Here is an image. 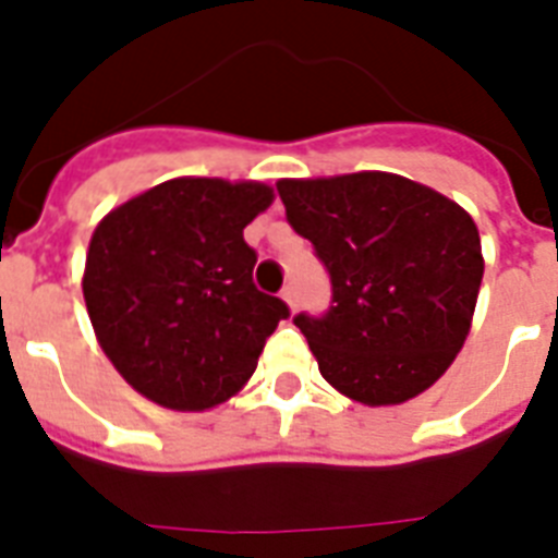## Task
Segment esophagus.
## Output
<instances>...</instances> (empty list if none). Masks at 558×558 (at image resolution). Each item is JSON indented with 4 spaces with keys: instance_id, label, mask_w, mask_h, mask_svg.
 <instances>
[{
    "instance_id": "1",
    "label": "esophagus",
    "mask_w": 558,
    "mask_h": 558,
    "mask_svg": "<svg viewBox=\"0 0 558 558\" xmlns=\"http://www.w3.org/2000/svg\"><path fill=\"white\" fill-rule=\"evenodd\" d=\"M280 298H283V301H287L289 310L295 313V310H298V292H295V287H287V289H283V292H280Z\"/></svg>"
}]
</instances>
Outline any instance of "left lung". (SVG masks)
Here are the masks:
<instances>
[{
	"instance_id": "obj_1",
	"label": "left lung",
	"mask_w": 558,
	"mask_h": 558,
	"mask_svg": "<svg viewBox=\"0 0 558 558\" xmlns=\"http://www.w3.org/2000/svg\"><path fill=\"white\" fill-rule=\"evenodd\" d=\"M278 193L330 271V313L295 318L324 379L371 408L432 388L472 330L484 278L475 219L381 170L280 179Z\"/></svg>"
}]
</instances>
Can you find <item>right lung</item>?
I'll use <instances>...</instances> for the list:
<instances>
[{"mask_svg":"<svg viewBox=\"0 0 558 558\" xmlns=\"http://www.w3.org/2000/svg\"><path fill=\"white\" fill-rule=\"evenodd\" d=\"M263 182L179 177L100 219L83 301L100 350L170 411L222 405L252 379L289 306L254 287L243 228L269 208Z\"/></svg>","mask_w":558,"mask_h":558,"instance_id":"add662e5","label":"right lung"}]
</instances>
